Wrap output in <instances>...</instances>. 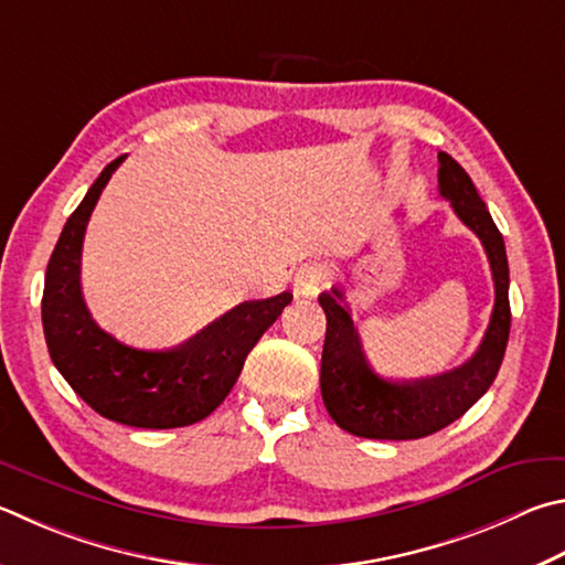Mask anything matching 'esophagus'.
<instances>
[{
    "label": "esophagus",
    "mask_w": 565,
    "mask_h": 565,
    "mask_svg": "<svg viewBox=\"0 0 565 565\" xmlns=\"http://www.w3.org/2000/svg\"><path fill=\"white\" fill-rule=\"evenodd\" d=\"M328 276H331V271H328V266L323 262L303 264L294 276V294L306 296V299H313V296H318L326 289Z\"/></svg>",
    "instance_id": "34e87169"
}]
</instances>
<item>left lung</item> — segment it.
I'll return each instance as SVG.
<instances>
[{
  "instance_id": "1",
  "label": "left lung",
  "mask_w": 565,
  "mask_h": 565,
  "mask_svg": "<svg viewBox=\"0 0 565 565\" xmlns=\"http://www.w3.org/2000/svg\"><path fill=\"white\" fill-rule=\"evenodd\" d=\"M437 160L439 194L452 202L457 217L477 234L487 252L497 291L494 311L477 353L457 371L413 383H390L367 363L343 294L331 289L318 296L326 311L323 405L338 427L365 439H419L447 427L487 393L504 361L511 328L504 237L465 168L447 152H439Z\"/></svg>"
}]
</instances>
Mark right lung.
<instances>
[{
	"mask_svg": "<svg viewBox=\"0 0 565 565\" xmlns=\"http://www.w3.org/2000/svg\"><path fill=\"white\" fill-rule=\"evenodd\" d=\"M122 160H113L90 184L49 259L41 299L49 355L74 393L113 423L146 429L194 425L230 395L249 351L294 296L284 291L234 306L170 351H140L106 333L81 294V247L90 212Z\"/></svg>",
	"mask_w": 565,
	"mask_h": 565,
	"instance_id": "add662e5",
	"label": "right lung"
}]
</instances>
